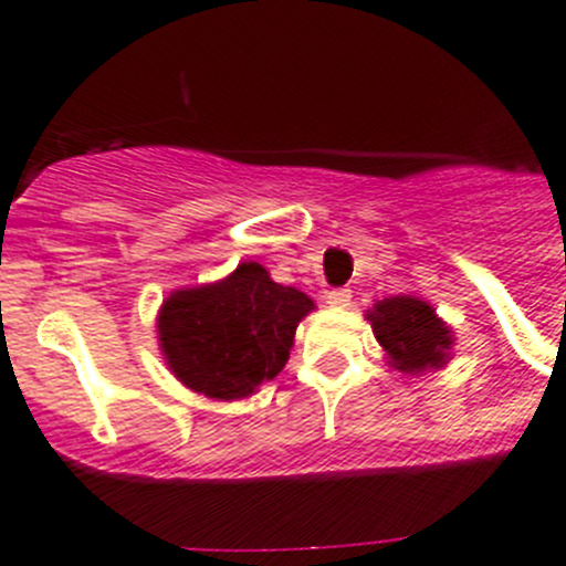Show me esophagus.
I'll use <instances>...</instances> for the list:
<instances>
[{"label":"esophagus","mask_w":566,"mask_h":566,"mask_svg":"<svg viewBox=\"0 0 566 566\" xmlns=\"http://www.w3.org/2000/svg\"><path fill=\"white\" fill-rule=\"evenodd\" d=\"M350 298H354V295H350V290H343V287L328 290L326 293V304L334 306V310H345V306L350 304Z\"/></svg>","instance_id":"1"}]
</instances>
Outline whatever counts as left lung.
Instances as JSON below:
<instances>
[{"label": "left lung", "instance_id": "8db88e82", "mask_svg": "<svg viewBox=\"0 0 566 566\" xmlns=\"http://www.w3.org/2000/svg\"><path fill=\"white\" fill-rule=\"evenodd\" d=\"M367 321L378 345L387 350L389 365L409 376L440 370L451 359L453 332L437 317L429 301L417 295H392L373 304V310H367Z\"/></svg>", "mask_w": 566, "mask_h": 566}]
</instances>
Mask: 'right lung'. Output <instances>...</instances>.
I'll list each match as a JSON object with an SVG mask.
<instances>
[{
    "label": "right lung",
    "instance_id": "right-lung-1",
    "mask_svg": "<svg viewBox=\"0 0 566 566\" xmlns=\"http://www.w3.org/2000/svg\"><path fill=\"white\" fill-rule=\"evenodd\" d=\"M312 310L310 295L273 282L260 262H243L221 282L177 290L163 301L160 350L193 392L249 398L287 365L295 328Z\"/></svg>",
    "mask_w": 566,
    "mask_h": 566
}]
</instances>
